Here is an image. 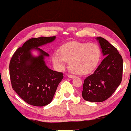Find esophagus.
Instances as JSON below:
<instances>
[{
    "mask_svg": "<svg viewBox=\"0 0 131 131\" xmlns=\"http://www.w3.org/2000/svg\"><path fill=\"white\" fill-rule=\"evenodd\" d=\"M68 77L70 78H74L75 77L74 75H72L71 74H68Z\"/></svg>",
    "mask_w": 131,
    "mask_h": 131,
    "instance_id": "esophagus-1",
    "label": "esophagus"
}]
</instances>
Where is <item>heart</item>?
Wrapping results in <instances>:
<instances>
[{
  "instance_id": "1",
  "label": "heart",
  "mask_w": 131,
  "mask_h": 131,
  "mask_svg": "<svg viewBox=\"0 0 131 131\" xmlns=\"http://www.w3.org/2000/svg\"><path fill=\"white\" fill-rule=\"evenodd\" d=\"M100 56V49L97 44L70 42L62 46L60 52H55L52 60L58 70L63 69L67 61L70 62L69 67L72 72L85 75L96 67Z\"/></svg>"
}]
</instances>
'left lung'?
Wrapping results in <instances>:
<instances>
[{
    "instance_id": "8db88e82",
    "label": "left lung",
    "mask_w": 131,
    "mask_h": 131,
    "mask_svg": "<svg viewBox=\"0 0 131 131\" xmlns=\"http://www.w3.org/2000/svg\"><path fill=\"white\" fill-rule=\"evenodd\" d=\"M97 39L105 57L93 74L84 80L82 95L88 101L100 102L111 97L120 84L123 60L113 45L101 37Z\"/></svg>"
}]
</instances>
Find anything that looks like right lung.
<instances>
[{"label":"right lung","instance_id":"1","mask_svg":"<svg viewBox=\"0 0 131 131\" xmlns=\"http://www.w3.org/2000/svg\"><path fill=\"white\" fill-rule=\"evenodd\" d=\"M56 37L32 38L25 42L13 54L9 64L12 88L27 104L43 106L50 104L63 73L54 71L45 65L44 56L49 54L38 47L52 42ZM36 49L40 55L32 56L30 50Z\"/></svg>","mask_w":131,"mask_h":131}]
</instances>
